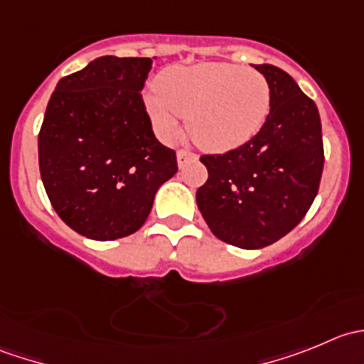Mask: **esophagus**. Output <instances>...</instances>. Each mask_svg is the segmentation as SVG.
I'll return each instance as SVG.
<instances>
[{
  "label": "esophagus",
  "mask_w": 364,
  "mask_h": 364,
  "mask_svg": "<svg viewBox=\"0 0 364 364\" xmlns=\"http://www.w3.org/2000/svg\"><path fill=\"white\" fill-rule=\"evenodd\" d=\"M176 159H178V167L183 168L190 161H197V155H193L192 151H186V149H181V151H178Z\"/></svg>",
  "instance_id": "1"
}]
</instances>
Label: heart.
Listing matches in <instances>:
<instances>
[{
	"label": "heart",
	"instance_id": "obj_1",
	"mask_svg": "<svg viewBox=\"0 0 364 364\" xmlns=\"http://www.w3.org/2000/svg\"><path fill=\"white\" fill-rule=\"evenodd\" d=\"M271 105L266 77L253 68L203 61L172 65L144 93V107L156 134L174 142L186 117L190 137L205 151L225 153L252 141Z\"/></svg>",
	"mask_w": 364,
	"mask_h": 364
}]
</instances>
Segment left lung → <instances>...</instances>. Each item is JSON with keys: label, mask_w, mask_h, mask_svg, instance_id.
I'll return each mask as SVG.
<instances>
[{"label": "left lung", "mask_w": 364, "mask_h": 364, "mask_svg": "<svg viewBox=\"0 0 364 364\" xmlns=\"http://www.w3.org/2000/svg\"><path fill=\"white\" fill-rule=\"evenodd\" d=\"M267 79L271 105L259 134L223 155H204L208 181L197 205L218 240L257 250L291 232L317 196L324 167L317 105L273 65H253Z\"/></svg>", "instance_id": "8db88e82"}]
</instances>
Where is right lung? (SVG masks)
I'll return each instance as SVG.
<instances>
[{
	"label": "right lung",
	"instance_id": "obj_1",
	"mask_svg": "<svg viewBox=\"0 0 364 364\" xmlns=\"http://www.w3.org/2000/svg\"><path fill=\"white\" fill-rule=\"evenodd\" d=\"M153 60L104 56L58 82L38 135L54 211L80 236L112 241L144 225L156 190L178 172L155 137L141 91Z\"/></svg>",
	"mask_w": 364,
	"mask_h": 364
}]
</instances>
